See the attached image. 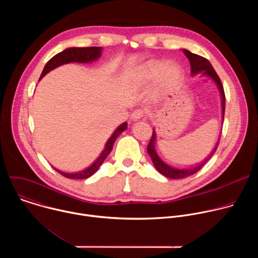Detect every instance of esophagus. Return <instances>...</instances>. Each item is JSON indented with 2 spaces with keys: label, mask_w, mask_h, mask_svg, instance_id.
Wrapping results in <instances>:
<instances>
[{
  "label": "esophagus",
  "mask_w": 258,
  "mask_h": 258,
  "mask_svg": "<svg viewBox=\"0 0 258 258\" xmlns=\"http://www.w3.org/2000/svg\"><path fill=\"white\" fill-rule=\"evenodd\" d=\"M143 116H144L143 110H141V109H137V110H135V111L132 113V115H131V119H132L133 121H138V120H140Z\"/></svg>",
  "instance_id": "34e87169"
}]
</instances>
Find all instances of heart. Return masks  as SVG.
I'll return each instance as SVG.
<instances>
[{"instance_id":"1","label":"heart","mask_w":258,"mask_h":258,"mask_svg":"<svg viewBox=\"0 0 258 258\" xmlns=\"http://www.w3.org/2000/svg\"><path fill=\"white\" fill-rule=\"evenodd\" d=\"M159 89L168 92L176 87L182 79V70L174 63L167 64L164 61H149L139 67L133 75L134 85L141 86L151 82L158 75Z\"/></svg>"}]
</instances>
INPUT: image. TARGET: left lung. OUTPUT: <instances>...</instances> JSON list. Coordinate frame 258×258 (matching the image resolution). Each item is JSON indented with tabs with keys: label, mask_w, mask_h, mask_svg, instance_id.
<instances>
[{
	"label": "left lung",
	"mask_w": 258,
	"mask_h": 258,
	"mask_svg": "<svg viewBox=\"0 0 258 258\" xmlns=\"http://www.w3.org/2000/svg\"><path fill=\"white\" fill-rule=\"evenodd\" d=\"M183 54L186 55V57L189 59L190 61V65H191V76L195 77L199 73H201L202 77H206L209 78L215 85V87L217 88L218 92H219V96H220V106H222V124L224 122V117H225V108H226V97H225V92H224V87L222 85V82H220L218 76L216 75L215 70L213 69L211 63L197 55L194 54L192 52H190L187 49H181ZM218 141H219V137L218 140L214 146V148L212 149V151L210 152V154L200 163H197L195 165H190V166H185V167H179V166H174L171 165L167 162H165L158 154L157 150H156V143H157V134L155 128H153V135L152 138L149 142L148 148H147V152H148L155 168L158 170V172H160L162 175L168 177V178H183L187 177L189 175H192L194 173H196L198 170H200V168L209 160V158L214 154L217 146H218Z\"/></svg>",
	"instance_id": "left-lung-1"
}]
</instances>
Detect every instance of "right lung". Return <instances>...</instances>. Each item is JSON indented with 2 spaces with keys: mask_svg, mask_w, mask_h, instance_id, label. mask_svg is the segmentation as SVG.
I'll return each instance as SVG.
<instances>
[{
  "mask_svg": "<svg viewBox=\"0 0 258 258\" xmlns=\"http://www.w3.org/2000/svg\"><path fill=\"white\" fill-rule=\"evenodd\" d=\"M102 51L103 48L102 47H89V48H67L65 50H63L62 52L58 53L57 55H55L53 58H51L47 64L45 65L43 72L41 75V78L39 80V82L49 73L50 71H52L53 69L64 65V64H68V63H72V62H78V63H92L97 61L101 56H102ZM127 127V122H123L120 125H118L115 131L113 132V134L110 137L106 144L103 151L100 153V155L97 157V159L88 167H86L85 169L81 170V171H76V172H66V171H62L56 167L53 168L58 171L60 174H62L65 177L68 178H76V179H84V178H88L90 176H92L98 169L99 167L103 164L104 160L106 159V157L111 152L113 145L115 143V140L117 139V137L123 133Z\"/></svg>",
  "mask_w": 258,
  "mask_h": 258,
  "instance_id": "1",
  "label": "right lung"
}]
</instances>
